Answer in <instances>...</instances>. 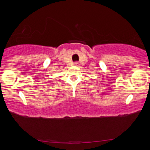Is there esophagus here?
Instances as JSON below:
<instances>
[{
    "instance_id": "1",
    "label": "esophagus",
    "mask_w": 150,
    "mask_h": 150,
    "mask_svg": "<svg viewBox=\"0 0 150 150\" xmlns=\"http://www.w3.org/2000/svg\"><path fill=\"white\" fill-rule=\"evenodd\" d=\"M74 65L76 66H79L81 65V63L79 62H74Z\"/></svg>"
}]
</instances>
